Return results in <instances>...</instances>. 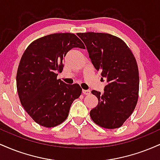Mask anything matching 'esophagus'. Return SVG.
<instances>
[{"instance_id":"34e87169","label":"esophagus","mask_w":160,"mask_h":160,"mask_svg":"<svg viewBox=\"0 0 160 160\" xmlns=\"http://www.w3.org/2000/svg\"><path fill=\"white\" fill-rule=\"evenodd\" d=\"M82 92L83 93L84 95H89L90 93V91L89 90H86V89H82Z\"/></svg>"}]
</instances>
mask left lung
I'll list each match as a JSON object with an SVG mask.
<instances>
[{
  "label": "left lung",
  "instance_id": "left-lung-1",
  "mask_svg": "<svg viewBox=\"0 0 160 160\" xmlns=\"http://www.w3.org/2000/svg\"><path fill=\"white\" fill-rule=\"evenodd\" d=\"M92 63L107 85L104 92L92 91L98 104L90 111L92 120L109 129L120 128L135 110L138 98L139 73L131 49L120 38L106 33H79Z\"/></svg>",
  "mask_w": 160,
  "mask_h": 160
}]
</instances>
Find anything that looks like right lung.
<instances>
[{
    "mask_svg": "<svg viewBox=\"0 0 160 160\" xmlns=\"http://www.w3.org/2000/svg\"><path fill=\"white\" fill-rule=\"evenodd\" d=\"M74 47L85 49L74 34L57 33L33 41L22 56L16 74L18 95L28 114L40 126L52 128L63 122L81 95L79 84L57 79L63 58Z\"/></svg>",
    "mask_w": 160,
    "mask_h": 160,
    "instance_id": "right-lung-1",
    "label": "right lung"
}]
</instances>
